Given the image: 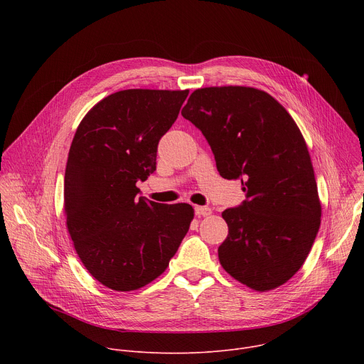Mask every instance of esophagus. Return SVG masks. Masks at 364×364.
Wrapping results in <instances>:
<instances>
[{
	"instance_id": "34e87169",
	"label": "esophagus",
	"mask_w": 364,
	"mask_h": 364,
	"mask_svg": "<svg viewBox=\"0 0 364 364\" xmlns=\"http://www.w3.org/2000/svg\"><path fill=\"white\" fill-rule=\"evenodd\" d=\"M194 212H196V215H197L198 218H200V216L207 218V216L212 215V209H210V207H207V205H196V207H194Z\"/></svg>"
}]
</instances>
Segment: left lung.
Wrapping results in <instances>:
<instances>
[{
	"label": "left lung",
	"mask_w": 364,
	"mask_h": 364,
	"mask_svg": "<svg viewBox=\"0 0 364 364\" xmlns=\"http://www.w3.org/2000/svg\"><path fill=\"white\" fill-rule=\"evenodd\" d=\"M181 115L209 142L223 178L246 200L222 216L219 261L235 279L269 291L298 272L320 229L321 204L306 144L281 103L246 86L194 90Z\"/></svg>",
	"instance_id": "8db88e82"
}]
</instances>
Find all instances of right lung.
I'll return each instance as SVG.
<instances>
[{"instance_id": "obj_1", "label": "right lung", "mask_w": 364, "mask_h": 364, "mask_svg": "<svg viewBox=\"0 0 364 364\" xmlns=\"http://www.w3.org/2000/svg\"><path fill=\"white\" fill-rule=\"evenodd\" d=\"M188 90L127 89L86 114L65 173L66 223L89 274L115 291L159 278L188 232L190 204L138 197L157 166L161 136L176 122Z\"/></svg>"}]
</instances>
